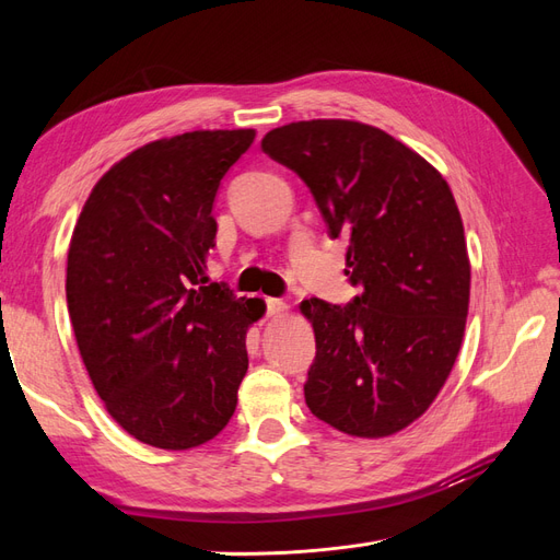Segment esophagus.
Instances as JSON below:
<instances>
[{"mask_svg":"<svg viewBox=\"0 0 560 560\" xmlns=\"http://www.w3.org/2000/svg\"><path fill=\"white\" fill-rule=\"evenodd\" d=\"M266 306L270 317H280L287 313V303L282 299H266Z\"/></svg>","mask_w":560,"mask_h":560,"instance_id":"1","label":"esophagus"}]
</instances>
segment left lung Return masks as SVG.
<instances>
[{
  "label": "left lung",
  "mask_w": 560,
  "mask_h": 560,
  "mask_svg": "<svg viewBox=\"0 0 560 560\" xmlns=\"http://www.w3.org/2000/svg\"><path fill=\"white\" fill-rule=\"evenodd\" d=\"M266 154L311 189L348 238V306L301 301L315 331L306 404L334 430L381 439L430 409L463 346L469 257L451 186L381 128L313 118L266 132Z\"/></svg>",
  "instance_id": "left-lung-1"
}]
</instances>
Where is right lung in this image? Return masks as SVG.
Wrapping results in <instances>:
<instances>
[{
  "instance_id": "right-lung-1",
  "label": "right lung",
  "mask_w": 560,
  "mask_h": 560,
  "mask_svg": "<svg viewBox=\"0 0 560 560\" xmlns=\"http://www.w3.org/2000/svg\"><path fill=\"white\" fill-rule=\"evenodd\" d=\"M252 128L194 130L130 151L97 179L67 252V308L109 416L142 444L186 451L226 428L261 299L208 282L219 182Z\"/></svg>"
}]
</instances>
